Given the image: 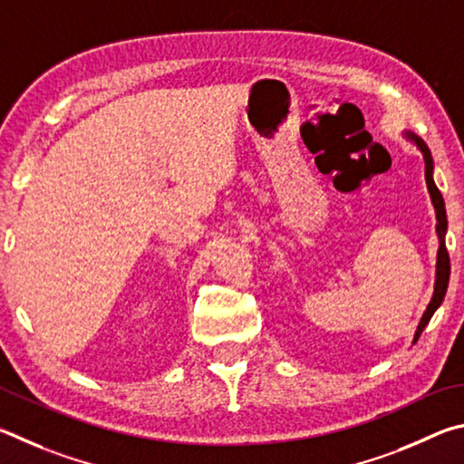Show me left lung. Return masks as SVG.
<instances>
[{"label": "left lung", "instance_id": "1", "mask_svg": "<svg viewBox=\"0 0 464 464\" xmlns=\"http://www.w3.org/2000/svg\"><path fill=\"white\" fill-rule=\"evenodd\" d=\"M403 138L405 140H410L416 149L421 152V157H424V165H426V185H428V193H430V199H432V206L436 211V237H438V255H436V281H434V294L432 299H430V304L426 307L424 315H421V320L416 328V334H413V344L418 343V338L424 328L428 326L430 318H432L434 312L440 307V304L444 302V295H446V287H449V277H450V258H449V250H446L444 245V238H446V227H449V222H446V208H444V199H442V193L438 191V187L434 183V160H432V154H430V149L426 146V142L421 140L420 136H416L410 130H403Z\"/></svg>", "mask_w": 464, "mask_h": 464}]
</instances>
